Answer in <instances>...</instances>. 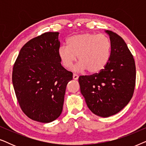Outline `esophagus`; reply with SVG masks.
Returning a JSON list of instances; mask_svg holds the SVG:
<instances>
[{
	"instance_id": "obj_1",
	"label": "esophagus",
	"mask_w": 146,
	"mask_h": 146,
	"mask_svg": "<svg viewBox=\"0 0 146 146\" xmlns=\"http://www.w3.org/2000/svg\"><path fill=\"white\" fill-rule=\"evenodd\" d=\"M78 75L76 74H73V79L74 80H78Z\"/></svg>"
}]
</instances>
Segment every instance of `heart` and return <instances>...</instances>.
Here are the masks:
<instances>
[{"label":"heart","instance_id":"b5f03b06","mask_svg":"<svg viewBox=\"0 0 146 146\" xmlns=\"http://www.w3.org/2000/svg\"><path fill=\"white\" fill-rule=\"evenodd\" d=\"M111 43L104 35L84 33L69 38L67 46L62 45L58 48V56L66 68H70L76 60V71L87 69L89 72L96 73L102 70L108 62L110 56Z\"/></svg>","mask_w":146,"mask_h":146}]
</instances>
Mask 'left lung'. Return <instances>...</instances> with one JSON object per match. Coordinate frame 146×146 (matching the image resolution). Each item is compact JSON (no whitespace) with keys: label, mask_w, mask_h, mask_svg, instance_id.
<instances>
[{"label":"left lung","mask_w":146,"mask_h":146,"mask_svg":"<svg viewBox=\"0 0 146 146\" xmlns=\"http://www.w3.org/2000/svg\"><path fill=\"white\" fill-rule=\"evenodd\" d=\"M111 43L108 62L98 73L80 76L82 94L89 109L107 117L121 111L133 96L135 84V64L133 55L122 38L106 31Z\"/></svg>","instance_id":"1"}]
</instances>
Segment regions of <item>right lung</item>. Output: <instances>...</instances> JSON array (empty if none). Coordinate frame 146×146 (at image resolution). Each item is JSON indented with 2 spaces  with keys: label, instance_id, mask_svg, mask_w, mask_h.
<instances>
[{
  "label": "right lung",
  "instance_id": "right-lung-1",
  "mask_svg": "<svg viewBox=\"0 0 146 146\" xmlns=\"http://www.w3.org/2000/svg\"><path fill=\"white\" fill-rule=\"evenodd\" d=\"M59 33L30 40L14 64L13 84L20 107L29 118L51 122L60 115L66 88L72 72L60 63Z\"/></svg>",
  "mask_w": 146,
  "mask_h": 146
}]
</instances>
